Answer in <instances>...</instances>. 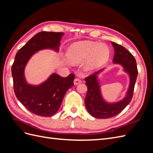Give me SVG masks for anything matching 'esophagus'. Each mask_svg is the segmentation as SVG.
Returning <instances> with one entry per match:
<instances>
[{
	"instance_id": "obj_1",
	"label": "esophagus",
	"mask_w": 153,
	"mask_h": 153,
	"mask_svg": "<svg viewBox=\"0 0 153 153\" xmlns=\"http://www.w3.org/2000/svg\"><path fill=\"white\" fill-rule=\"evenodd\" d=\"M81 82H82V80L78 78H75V80H74V84H75V85H77Z\"/></svg>"
}]
</instances>
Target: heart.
<instances>
[{
    "label": "heart",
    "instance_id": "obj_1",
    "mask_svg": "<svg viewBox=\"0 0 153 153\" xmlns=\"http://www.w3.org/2000/svg\"><path fill=\"white\" fill-rule=\"evenodd\" d=\"M110 56L106 45L92 41H80L73 44L68 52V57L71 63L78 64L87 60L86 70H92L102 65Z\"/></svg>",
    "mask_w": 153,
    "mask_h": 153
}]
</instances>
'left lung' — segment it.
<instances>
[{
    "mask_svg": "<svg viewBox=\"0 0 153 153\" xmlns=\"http://www.w3.org/2000/svg\"><path fill=\"white\" fill-rule=\"evenodd\" d=\"M115 55L114 63L120 64L124 67L130 77V84L126 96L121 101L115 103H106L101 95L97 75L101 70L91 74L85 78L87 92L85 98L86 108L92 116L98 119H108L115 116L126 107L133 98L134 88L138 75L136 60L133 55L122 45L112 42Z\"/></svg>",
    "mask_w": 153,
    "mask_h": 153,
    "instance_id": "left-lung-1",
    "label": "left lung"
}]
</instances>
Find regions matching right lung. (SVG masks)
Instances as JSON below:
<instances>
[{
    "label": "right lung",
    "instance_id": "right-lung-1",
    "mask_svg": "<svg viewBox=\"0 0 153 153\" xmlns=\"http://www.w3.org/2000/svg\"><path fill=\"white\" fill-rule=\"evenodd\" d=\"M63 32H40L18 51L11 68L14 92L17 99L32 113L50 117L56 113L66 91L74 85V74L62 77L53 73L38 86L27 84L24 71L27 61L36 52L45 48L58 51Z\"/></svg>",
    "mask_w": 153,
    "mask_h": 153
}]
</instances>
